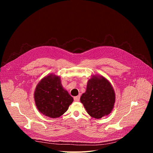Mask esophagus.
<instances>
[{
  "mask_svg": "<svg viewBox=\"0 0 153 153\" xmlns=\"http://www.w3.org/2000/svg\"><path fill=\"white\" fill-rule=\"evenodd\" d=\"M74 101H76V102L79 101V100H80V96H77L74 97Z\"/></svg>",
  "mask_w": 153,
  "mask_h": 153,
  "instance_id": "esophagus-1",
  "label": "esophagus"
}]
</instances>
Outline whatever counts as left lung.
Listing matches in <instances>:
<instances>
[{
	"label": "left lung",
	"instance_id": "left-lung-1",
	"mask_svg": "<svg viewBox=\"0 0 153 153\" xmlns=\"http://www.w3.org/2000/svg\"><path fill=\"white\" fill-rule=\"evenodd\" d=\"M80 100L91 117L100 119L111 113L116 94L113 86L106 78L94 75L88 80L86 91Z\"/></svg>",
	"mask_w": 153,
	"mask_h": 153
}]
</instances>
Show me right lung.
<instances>
[{
  "label": "right lung",
  "mask_w": 153,
  "mask_h": 153,
  "mask_svg": "<svg viewBox=\"0 0 153 153\" xmlns=\"http://www.w3.org/2000/svg\"><path fill=\"white\" fill-rule=\"evenodd\" d=\"M39 111L50 118H57L66 112L73 98L65 90L60 76L50 74L37 85L34 93Z\"/></svg>",
  "instance_id": "add662e5"
}]
</instances>
